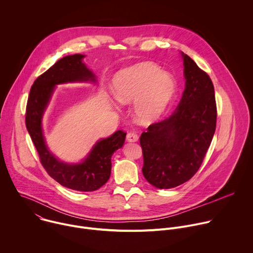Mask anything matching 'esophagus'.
Segmentation results:
<instances>
[{
  "label": "esophagus",
  "mask_w": 253,
  "mask_h": 253,
  "mask_svg": "<svg viewBox=\"0 0 253 253\" xmlns=\"http://www.w3.org/2000/svg\"><path fill=\"white\" fill-rule=\"evenodd\" d=\"M126 139H127V141H128V142H137V141H138V139H139V137H138V135H137L136 133H134V132H130V133H128V134H127Z\"/></svg>",
  "instance_id": "esophagus-1"
}]
</instances>
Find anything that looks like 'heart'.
<instances>
[{
	"label": "heart",
	"instance_id": "obj_1",
	"mask_svg": "<svg viewBox=\"0 0 253 253\" xmlns=\"http://www.w3.org/2000/svg\"><path fill=\"white\" fill-rule=\"evenodd\" d=\"M116 100L133 104L135 119L144 125L158 121L172 103L177 86L172 75L151 62H142L117 72L112 82Z\"/></svg>",
	"mask_w": 253,
	"mask_h": 253
}]
</instances>
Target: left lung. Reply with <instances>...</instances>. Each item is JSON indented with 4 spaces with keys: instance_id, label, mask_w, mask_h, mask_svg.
<instances>
[{
    "instance_id": "1",
    "label": "left lung",
    "mask_w": 253,
    "mask_h": 253,
    "mask_svg": "<svg viewBox=\"0 0 253 253\" xmlns=\"http://www.w3.org/2000/svg\"><path fill=\"white\" fill-rule=\"evenodd\" d=\"M185 89L174 112L140 137L142 172L156 188L169 189L197 172L216 128L214 87L209 76L183 52Z\"/></svg>"
}]
</instances>
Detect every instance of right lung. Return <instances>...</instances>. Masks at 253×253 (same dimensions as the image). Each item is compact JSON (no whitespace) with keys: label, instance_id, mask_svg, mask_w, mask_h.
<instances>
[{"label":"right lung","instance_id":"1","mask_svg":"<svg viewBox=\"0 0 253 253\" xmlns=\"http://www.w3.org/2000/svg\"><path fill=\"white\" fill-rule=\"evenodd\" d=\"M85 55H69L58 60L34 82L28 98L26 126L48 174L62 186L77 191H94L102 187L111 174V157L124 145L122 130L99 139L87 156L77 163L59 159L49 149L43 129V118L58 85L97 83L96 75L83 62Z\"/></svg>","mask_w":253,"mask_h":253}]
</instances>
